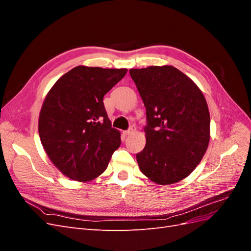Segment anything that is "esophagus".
<instances>
[{"label": "esophagus", "instance_id": "esophagus-1", "mask_svg": "<svg viewBox=\"0 0 251 251\" xmlns=\"http://www.w3.org/2000/svg\"><path fill=\"white\" fill-rule=\"evenodd\" d=\"M134 132V128L133 127H131V128H128L127 131H125L124 133H125V135H128V134H132Z\"/></svg>", "mask_w": 251, "mask_h": 251}]
</instances>
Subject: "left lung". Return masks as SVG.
<instances>
[{"label":"left lung","instance_id":"left-lung-1","mask_svg":"<svg viewBox=\"0 0 251 251\" xmlns=\"http://www.w3.org/2000/svg\"><path fill=\"white\" fill-rule=\"evenodd\" d=\"M147 109V143L136 155L157 184L177 183L200 163L210 138L207 102L198 86L173 66L131 69Z\"/></svg>","mask_w":251,"mask_h":251}]
</instances>
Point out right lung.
Masks as SVG:
<instances>
[{
  "label": "right lung",
  "instance_id": "1",
  "mask_svg": "<svg viewBox=\"0 0 251 251\" xmlns=\"http://www.w3.org/2000/svg\"><path fill=\"white\" fill-rule=\"evenodd\" d=\"M126 72L77 66L50 89L40 112L39 134L47 156L65 176L88 182L108 168L121 140L102 100Z\"/></svg>",
  "mask_w": 251,
  "mask_h": 251
}]
</instances>
